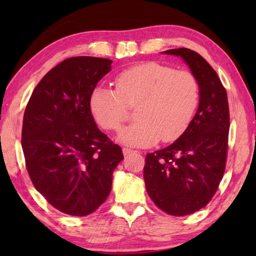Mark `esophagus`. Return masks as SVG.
I'll list each match as a JSON object with an SVG mask.
<instances>
[{
  "label": "esophagus",
  "instance_id": "esophagus-1",
  "mask_svg": "<svg viewBox=\"0 0 256 256\" xmlns=\"http://www.w3.org/2000/svg\"><path fill=\"white\" fill-rule=\"evenodd\" d=\"M122 152H124V156H128V155H130V154L136 152H134V150H132V149H128V148H124L122 149Z\"/></svg>",
  "mask_w": 256,
  "mask_h": 256
}]
</instances>
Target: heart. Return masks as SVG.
<instances>
[{"label":"heart","instance_id":"heart-1","mask_svg":"<svg viewBox=\"0 0 256 256\" xmlns=\"http://www.w3.org/2000/svg\"><path fill=\"white\" fill-rule=\"evenodd\" d=\"M116 90L96 87L90 96L94 118L104 129L118 130L127 120V107H136L138 121L118 134L132 146L172 142L186 130L199 102V82L190 71L149 62L122 71Z\"/></svg>","mask_w":256,"mask_h":256}]
</instances>
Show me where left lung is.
<instances>
[{
    "mask_svg": "<svg viewBox=\"0 0 256 256\" xmlns=\"http://www.w3.org/2000/svg\"><path fill=\"white\" fill-rule=\"evenodd\" d=\"M163 54L180 57L199 82V106L186 130L166 148L148 154L146 192L157 208L183 216L208 204L225 171L230 130L227 93L212 66L190 48Z\"/></svg>",
    "mask_w": 256,
    "mask_h": 256,
    "instance_id": "obj_1",
    "label": "left lung"
}]
</instances>
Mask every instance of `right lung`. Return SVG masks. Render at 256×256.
<instances>
[{
    "instance_id": "right-lung-1",
    "label": "right lung",
    "mask_w": 256,
    "mask_h": 256,
    "mask_svg": "<svg viewBox=\"0 0 256 256\" xmlns=\"http://www.w3.org/2000/svg\"><path fill=\"white\" fill-rule=\"evenodd\" d=\"M110 59H65L38 82L23 118L28 174L50 204L70 216L96 211L110 194L122 150L96 127L90 96Z\"/></svg>"
}]
</instances>
